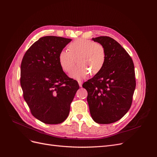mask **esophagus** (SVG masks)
<instances>
[{
  "mask_svg": "<svg viewBox=\"0 0 157 157\" xmlns=\"http://www.w3.org/2000/svg\"><path fill=\"white\" fill-rule=\"evenodd\" d=\"M78 84H79V86L80 87L82 86V84H83V82H82L81 81H78Z\"/></svg>",
  "mask_w": 157,
  "mask_h": 157,
  "instance_id": "34e87169",
  "label": "esophagus"
}]
</instances>
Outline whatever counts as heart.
Instances as JSON below:
<instances>
[{"instance_id":"1","label":"heart","mask_w":157,"mask_h":157,"mask_svg":"<svg viewBox=\"0 0 157 157\" xmlns=\"http://www.w3.org/2000/svg\"><path fill=\"white\" fill-rule=\"evenodd\" d=\"M69 51L62 50L59 55V63L63 71L70 73L76 62L79 65L71 73L76 79L86 78L100 72L107 59L105 47L101 43L85 39H78L68 46ZM77 60L76 61V60Z\"/></svg>"}]
</instances>
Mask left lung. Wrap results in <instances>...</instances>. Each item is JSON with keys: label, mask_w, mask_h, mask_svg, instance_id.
<instances>
[{"label": "left lung", "mask_w": 157, "mask_h": 157, "mask_svg": "<svg viewBox=\"0 0 157 157\" xmlns=\"http://www.w3.org/2000/svg\"><path fill=\"white\" fill-rule=\"evenodd\" d=\"M105 48L107 59L100 72L83 83L92 119L100 124L120 120L128 112L136 88L134 65L117 41L108 36L92 38Z\"/></svg>", "instance_id": "obj_1"}]
</instances>
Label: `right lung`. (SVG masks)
Returning <instances> with one entry per match:
<instances>
[{
	"label": "right lung",
	"instance_id": "add662e5",
	"mask_svg": "<svg viewBox=\"0 0 157 157\" xmlns=\"http://www.w3.org/2000/svg\"><path fill=\"white\" fill-rule=\"evenodd\" d=\"M72 39L40 37L25 53L20 84L32 114L46 124H59L67 118L79 86L63 71L59 55Z\"/></svg>",
	"mask_w": 157,
	"mask_h": 157
}]
</instances>
